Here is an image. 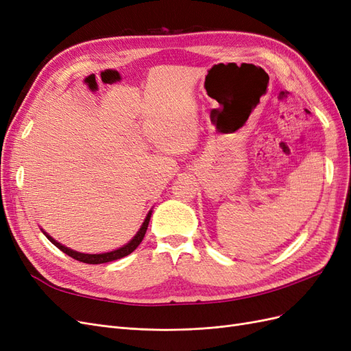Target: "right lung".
Masks as SVG:
<instances>
[{
  "label": "right lung",
  "mask_w": 351,
  "mask_h": 351,
  "mask_svg": "<svg viewBox=\"0 0 351 351\" xmlns=\"http://www.w3.org/2000/svg\"><path fill=\"white\" fill-rule=\"evenodd\" d=\"M151 215L152 212H149L147 214L143 226L141 227V230L137 231V234L132 239V241H129L125 244V246L117 249V250H112V252H108V253H99V254H86V253H79V252H74L66 246H62V244H60L58 241H56L54 239H52L51 236H48L47 232H44V234L48 237V240L54 244V246H57L61 252H64L66 254H69L70 258L76 259L79 262H83V263H92V265H98V263H105V262H111V261H117V259H121L124 256H127V254H130L139 244L142 243L145 234H146V230H147V224H149V219H151Z\"/></svg>",
  "instance_id": "add662e5"
}]
</instances>
